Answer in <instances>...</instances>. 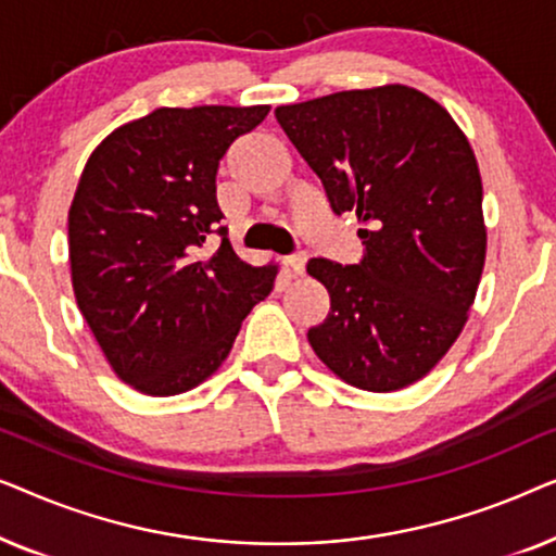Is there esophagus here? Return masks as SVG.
<instances>
[{
    "instance_id": "esophagus-1",
    "label": "esophagus",
    "mask_w": 556,
    "mask_h": 556,
    "mask_svg": "<svg viewBox=\"0 0 556 556\" xmlns=\"http://www.w3.org/2000/svg\"><path fill=\"white\" fill-rule=\"evenodd\" d=\"M306 253H295V255H291L288 257V270L293 273V276H301L303 270H306Z\"/></svg>"
}]
</instances>
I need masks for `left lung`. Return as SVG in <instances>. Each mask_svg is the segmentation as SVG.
Masks as SVG:
<instances>
[{
  "label": "left lung",
  "instance_id": "8db88e82",
  "mask_svg": "<svg viewBox=\"0 0 556 556\" xmlns=\"http://www.w3.org/2000/svg\"><path fill=\"white\" fill-rule=\"evenodd\" d=\"M276 118L331 210L364 223L359 263L306 265L331 295L329 316L308 329L311 346L359 390H402L453 346L481 283L483 185L473 149L443 105L407 86L278 105Z\"/></svg>",
  "mask_w": 556,
  "mask_h": 556
}]
</instances>
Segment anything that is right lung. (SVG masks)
I'll return each mask as SVG.
<instances>
[{
  "label": "right lung",
  "mask_w": 556,
  "mask_h": 556,
  "mask_svg": "<svg viewBox=\"0 0 556 556\" xmlns=\"http://www.w3.org/2000/svg\"><path fill=\"white\" fill-rule=\"evenodd\" d=\"M268 111L156 109L105 136L80 174L67 212L75 301L134 390L169 397L204 382L273 291L278 265L235 255L215 197L219 159Z\"/></svg>",
  "instance_id": "right-lung-1"
}]
</instances>
